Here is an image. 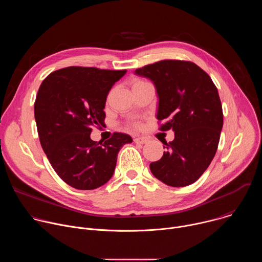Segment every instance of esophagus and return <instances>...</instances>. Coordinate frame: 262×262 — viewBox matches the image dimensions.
<instances>
[{
  "mask_svg": "<svg viewBox=\"0 0 262 262\" xmlns=\"http://www.w3.org/2000/svg\"><path fill=\"white\" fill-rule=\"evenodd\" d=\"M135 143H137V144H145V143H147L148 142V139L147 138H144V137H137V138H135Z\"/></svg>",
  "mask_w": 262,
  "mask_h": 262,
  "instance_id": "obj_1",
  "label": "esophagus"
}]
</instances>
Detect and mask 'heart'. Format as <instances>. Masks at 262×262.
Segmentation results:
<instances>
[{"label": "heart", "instance_id": "heart-1", "mask_svg": "<svg viewBox=\"0 0 262 262\" xmlns=\"http://www.w3.org/2000/svg\"><path fill=\"white\" fill-rule=\"evenodd\" d=\"M141 83H144V82H142V81H137V82L134 84V86H135V85H138V84H141Z\"/></svg>", "mask_w": 262, "mask_h": 262}]
</instances>
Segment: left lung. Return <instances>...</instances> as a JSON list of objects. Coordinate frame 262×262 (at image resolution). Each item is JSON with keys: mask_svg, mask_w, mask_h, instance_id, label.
<instances>
[{"mask_svg": "<svg viewBox=\"0 0 262 262\" xmlns=\"http://www.w3.org/2000/svg\"><path fill=\"white\" fill-rule=\"evenodd\" d=\"M137 76L152 81L159 97L160 129L174 132L163 158L151 173L170 186L194 183L210 165L223 127L217 89L208 74L189 61L163 60L136 69Z\"/></svg>", "mask_w": 262, "mask_h": 262, "instance_id": "1", "label": "left lung"}]
</instances>
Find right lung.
Segmentation results:
<instances>
[{"label":"right lung","mask_w":262,"mask_h":262,"mask_svg":"<svg viewBox=\"0 0 262 262\" xmlns=\"http://www.w3.org/2000/svg\"><path fill=\"white\" fill-rule=\"evenodd\" d=\"M126 70L71 66L52 72L37 93L34 115L45 154L60 178L78 190H94L114 174L130 136L115 133L104 143L90 138L104 124L106 96Z\"/></svg>","instance_id":"right-lung-1"}]
</instances>
